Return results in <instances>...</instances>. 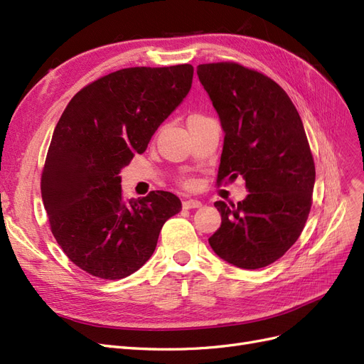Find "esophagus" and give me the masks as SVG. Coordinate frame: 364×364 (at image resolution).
Returning a JSON list of instances; mask_svg holds the SVG:
<instances>
[{
  "mask_svg": "<svg viewBox=\"0 0 364 364\" xmlns=\"http://www.w3.org/2000/svg\"><path fill=\"white\" fill-rule=\"evenodd\" d=\"M183 208L185 209H193V208H200L202 202L197 200V199H190V200H183Z\"/></svg>",
  "mask_w": 364,
  "mask_h": 364,
  "instance_id": "34e87169",
  "label": "esophagus"
}]
</instances>
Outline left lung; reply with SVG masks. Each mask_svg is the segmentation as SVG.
I'll return each instance as SVG.
<instances>
[{
	"label": "left lung",
	"instance_id": "obj_1",
	"mask_svg": "<svg viewBox=\"0 0 364 364\" xmlns=\"http://www.w3.org/2000/svg\"><path fill=\"white\" fill-rule=\"evenodd\" d=\"M197 75L225 132L217 182L243 178L237 205L215 202L222 225L209 237L217 255L255 270L299 238L311 209L314 161L302 119L282 87L234 62L203 63Z\"/></svg>",
	"mask_w": 364,
	"mask_h": 364
}]
</instances>
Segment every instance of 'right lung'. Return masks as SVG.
<instances>
[{"label":"right lung","mask_w":364,"mask_h":364,"mask_svg":"<svg viewBox=\"0 0 364 364\" xmlns=\"http://www.w3.org/2000/svg\"><path fill=\"white\" fill-rule=\"evenodd\" d=\"M194 68H124L77 92L53 132L41 193L51 232L77 267L102 279L136 272L182 209L168 191L126 202L119 171L191 90Z\"/></svg>","instance_id":"1"}]
</instances>
